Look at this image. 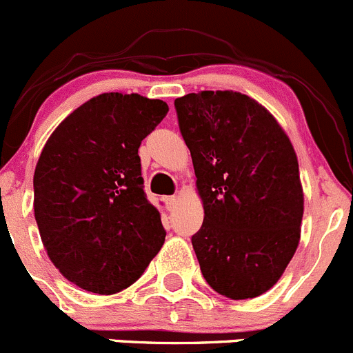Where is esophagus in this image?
I'll return each mask as SVG.
<instances>
[{"label": "esophagus", "mask_w": 353, "mask_h": 353, "mask_svg": "<svg viewBox=\"0 0 353 353\" xmlns=\"http://www.w3.org/2000/svg\"><path fill=\"white\" fill-rule=\"evenodd\" d=\"M163 201H165L166 209H168V211H173V209H175V205H176V202H178V197H176V195H168V197H165Z\"/></svg>", "instance_id": "obj_1"}]
</instances>
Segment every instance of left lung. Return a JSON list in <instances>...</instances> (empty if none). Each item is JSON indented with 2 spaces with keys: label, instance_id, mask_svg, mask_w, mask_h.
I'll return each instance as SVG.
<instances>
[{
  "label": "left lung",
  "instance_id": "left-lung-1",
  "mask_svg": "<svg viewBox=\"0 0 353 353\" xmlns=\"http://www.w3.org/2000/svg\"><path fill=\"white\" fill-rule=\"evenodd\" d=\"M204 223L192 235L202 276L219 295L254 299L294 257L303 194L292 142L266 108L233 90L175 99Z\"/></svg>",
  "mask_w": 353,
  "mask_h": 353
}]
</instances>
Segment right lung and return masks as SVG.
I'll return each instance as SVG.
<instances>
[{
	"instance_id": "obj_1",
	"label": "right lung",
	"mask_w": 353,
	"mask_h": 353,
	"mask_svg": "<svg viewBox=\"0 0 353 353\" xmlns=\"http://www.w3.org/2000/svg\"><path fill=\"white\" fill-rule=\"evenodd\" d=\"M161 99L106 92L77 108L44 145L34 214L51 263L82 290L113 295L165 243L144 192L139 148L168 113Z\"/></svg>"
}]
</instances>
